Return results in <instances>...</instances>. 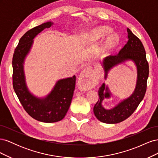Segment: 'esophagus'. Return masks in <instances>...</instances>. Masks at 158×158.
<instances>
[{
  "label": "esophagus",
  "instance_id": "esophagus-1",
  "mask_svg": "<svg viewBox=\"0 0 158 158\" xmlns=\"http://www.w3.org/2000/svg\"><path fill=\"white\" fill-rule=\"evenodd\" d=\"M88 72L86 70H84L82 73H81V74L79 76V81L81 82L82 83H84L85 82V84L87 85L88 83L89 82L90 80L92 79L90 78V76L88 74Z\"/></svg>",
  "mask_w": 158,
  "mask_h": 158
}]
</instances>
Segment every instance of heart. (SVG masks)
<instances>
[{
  "label": "heart",
  "instance_id": "1",
  "mask_svg": "<svg viewBox=\"0 0 158 158\" xmlns=\"http://www.w3.org/2000/svg\"><path fill=\"white\" fill-rule=\"evenodd\" d=\"M111 30L107 27H99L91 31L87 37L86 42L89 45H93L98 41L106 37L111 33ZM117 37L116 35H113L109 38L106 44V49H109L117 44Z\"/></svg>",
  "mask_w": 158,
  "mask_h": 158
}]
</instances>
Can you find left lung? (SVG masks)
<instances>
[{"label": "left lung", "instance_id": "8db88e82", "mask_svg": "<svg viewBox=\"0 0 158 158\" xmlns=\"http://www.w3.org/2000/svg\"><path fill=\"white\" fill-rule=\"evenodd\" d=\"M128 41L118 54L110 55L104 59L103 66L105 70V78H107L108 72L114 66L128 60L135 63L137 69V80L135 91L128 98L124 99L111 109H106L102 106L104 98H109L111 93L104 83L99 88V99L94 107L95 116L102 123L116 124L125 121L135 111L144 98L147 88V80L149 75V65L146 60L144 47L141 41L127 28ZM106 92L104 93V91Z\"/></svg>", "mask_w": 158, "mask_h": 158}]
</instances>
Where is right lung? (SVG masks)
I'll return each instance as SVG.
<instances>
[{
    "mask_svg": "<svg viewBox=\"0 0 158 158\" xmlns=\"http://www.w3.org/2000/svg\"><path fill=\"white\" fill-rule=\"evenodd\" d=\"M51 22L42 23L27 31L19 41L12 58V84L14 92L25 111L35 120L44 123L61 121L70 107L76 85V76L59 80L45 98H38L28 90L23 73V61L30 51L34 38Z\"/></svg>",
    "mask_w": 158,
    "mask_h": 158,
    "instance_id": "right-lung-1",
    "label": "right lung"
}]
</instances>
